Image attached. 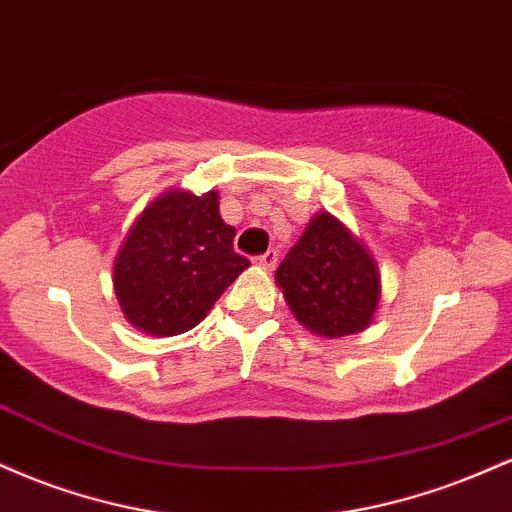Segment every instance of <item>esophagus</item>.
<instances>
[{"mask_svg": "<svg viewBox=\"0 0 512 512\" xmlns=\"http://www.w3.org/2000/svg\"><path fill=\"white\" fill-rule=\"evenodd\" d=\"M257 262H260V267H264V269H274V264H276V250H267Z\"/></svg>", "mask_w": 512, "mask_h": 512, "instance_id": "34e87169", "label": "esophagus"}]
</instances>
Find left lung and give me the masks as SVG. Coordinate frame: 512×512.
<instances>
[{"label": "left lung", "instance_id": "1", "mask_svg": "<svg viewBox=\"0 0 512 512\" xmlns=\"http://www.w3.org/2000/svg\"><path fill=\"white\" fill-rule=\"evenodd\" d=\"M274 279L293 317L325 339L370 327L383 291L378 262L330 211L310 219Z\"/></svg>", "mask_w": 512, "mask_h": 512}]
</instances>
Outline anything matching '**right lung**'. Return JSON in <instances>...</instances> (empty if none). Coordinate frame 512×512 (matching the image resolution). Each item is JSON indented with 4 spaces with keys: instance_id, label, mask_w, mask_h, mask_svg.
Masks as SVG:
<instances>
[{
    "instance_id": "right-lung-1",
    "label": "right lung",
    "mask_w": 512,
    "mask_h": 512,
    "mask_svg": "<svg viewBox=\"0 0 512 512\" xmlns=\"http://www.w3.org/2000/svg\"><path fill=\"white\" fill-rule=\"evenodd\" d=\"M236 228L221 219L219 192L158 195L122 240L113 286L122 315L151 337H175L207 317L250 262L233 250Z\"/></svg>"
}]
</instances>
